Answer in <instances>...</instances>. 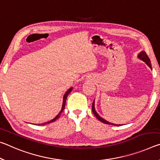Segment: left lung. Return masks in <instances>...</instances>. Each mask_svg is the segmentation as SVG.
<instances>
[{"instance_id": "8db88e82", "label": "left lung", "mask_w": 160, "mask_h": 160, "mask_svg": "<svg viewBox=\"0 0 160 160\" xmlns=\"http://www.w3.org/2000/svg\"><path fill=\"white\" fill-rule=\"evenodd\" d=\"M138 57L140 59H142V61L145 62L148 65L149 67H150L151 69H152V64H151V62H150V58H149L148 56L147 55L146 52L145 51H142L140 53L139 55H138ZM92 111L93 112V114L95 115V116L97 118L100 120L101 122H103V123H106V124H109V125H116V124H113V123H111V122H109L108 121H106V120H104L103 118H102L101 117H100L98 116V114L97 113V112H96L95 111V108H94V101L93 102V104H92Z\"/></svg>"}]
</instances>
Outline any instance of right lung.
<instances>
[{
  "label": "right lung",
  "mask_w": 160,
  "mask_h": 160,
  "mask_svg": "<svg viewBox=\"0 0 160 160\" xmlns=\"http://www.w3.org/2000/svg\"><path fill=\"white\" fill-rule=\"evenodd\" d=\"M72 88H70L67 91L66 93L64 94V100H63L62 108V110H61V111H60L58 115H57V116L55 118H54L53 120H50V121H49V122H45V123H42V124H41L42 125H46V124L51 123V122H54L57 119H58V118H59L60 117V115H61V113H62V112L63 111H64V109L65 105H66V101H67V96H68V95H69V93L71 92V91H72ZM39 125H40V124H39Z\"/></svg>",
  "instance_id": "add662e5"
}]
</instances>
